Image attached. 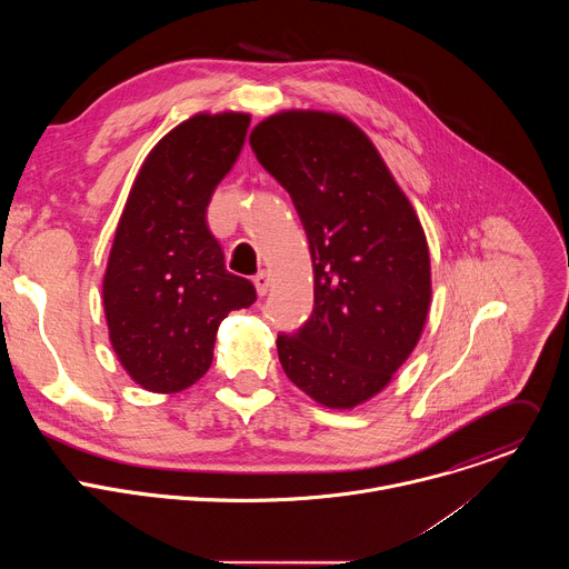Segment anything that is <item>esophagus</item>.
I'll return each mask as SVG.
<instances>
[{"mask_svg": "<svg viewBox=\"0 0 569 569\" xmlns=\"http://www.w3.org/2000/svg\"><path fill=\"white\" fill-rule=\"evenodd\" d=\"M254 288H257V292L263 297L266 292H268V288H270V274L268 272H259V274H254Z\"/></svg>", "mask_w": 569, "mask_h": 569, "instance_id": "1", "label": "esophagus"}]
</instances>
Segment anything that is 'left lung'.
Segmentation results:
<instances>
[{
  "label": "left lung",
  "instance_id": "8db88e82",
  "mask_svg": "<svg viewBox=\"0 0 569 569\" xmlns=\"http://www.w3.org/2000/svg\"><path fill=\"white\" fill-rule=\"evenodd\" d=\"M290 193L315 274L310 317L279 333L286 376L327 408L378 393L419 342L430 308L423 227L369 137L327 112H281L250 134Z\"/></svg>",
  "mask_w": 569,
  "mask_h": 569
}]
</instances>
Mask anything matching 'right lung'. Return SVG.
<instances>
[{
	"mask_svg": "<svg viewBox=\"0 0 569 569\" xmlns=\"http://www.w3.org/2000/svg\"><path fill=\"white\" fill-rule=\"evenodd\" d=\"M250 117L196 114L161 139L132 184L103 279L112 347L143 389L173 393L200 380L216 331L257 299L227 272L207 207L246 143Z\"/></svg>",
	"mask_w": 569,
	"mask_h": 569,
	"instance_id": "obj_1",
	"label": "right lung"
}]
</instances>
